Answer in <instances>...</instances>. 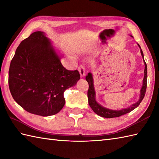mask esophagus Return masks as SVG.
<instances>
[{
  "label": "esophagus",
  "instance_id": "34e87169",
  "mask_svg": "<svg viewBox=\"0 0 159 159\" xmlns=\"http://www.w3.org/2000/svg\"><path fill=\"white\" fill-rule=\"evenodd\" d=\"M78 70H79V71L80 76L83 77L85 75V67H84L83 65H80L79 67V69Z\"/></svg>",
  "mask_w": 159,
  "mask_h": 159
}]
</instances>
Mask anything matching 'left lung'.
<instances>
[{
    "mask_svg": "<svg viewBox=\"0 0 159 159\" xmlns=\"http://www.w3.org/2000/svg\"><path fill=\"white\" fill-rule=\"evenodd\" d=\"M139 46L140 47L139 45ZM141 53L143 59V51L141 50ZM143 61H144V59H143ZM144 63H145L144 79H143V83L142 88L141 89V96L139 98V100H138L136 103L133 104L130 107L127 108V109H124L120 111H113V110L106 109V108L100 105V104L96 102L95 100V91H94V88H93L92 75L91 73H88V74H87L85 77L87 81L88 82V84H89V89H88V91H87V97H88V102H89V106L91 108H92V109L94 111V112H95L97 115H98V116L103 117H107V118L117 117H120L121 116H123V115L130 113V111L134 110L135 108H137L138 106H139V104L141 102V101H142L143 99L145 94H146V88H147V65L146 62H145V61H144Z\"/></svg>",
    "mask_w": 159,
    "mask_h": 159,
    "instance_id": "obj_1",
    "label": "left lung"
}]
</instances>
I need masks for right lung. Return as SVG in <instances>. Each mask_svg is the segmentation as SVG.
<instances>
[{
	"mask_svg": "<svg viewBox=\"0 0 159 159\" xmlns=\"http://www.w3.org/2000/svg\"><path fill=\"white\" fill-rule=\"evenodd\" d=\"M78 70L63 66L42 31L21 42L10 63L9 87L13 98L29 113L52 116L62 109L63 93L80 79Z\"/></svg>",
	"mask_w": 159,
	"mask_h": 159,
	"instance_id": "right-lung-1",
	"label": "right lung"
}]
</instances>
